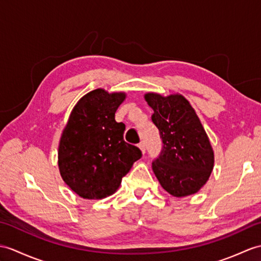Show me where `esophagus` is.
Returning a JSON list of instances; mask_svg holds the SVG:
<instances>
[{"instance_id": "34e87169", "label": "esophagus", "mask_w": 261, "mask_h": 261, "mask_svg": "<svg viewBox=\"0 0 261 261\" xmlns=\"http://www.w3.org/2000/svg\"><path fill=\"white\" fill-rule=\"evenodd\" d=\"M139 148H140L141 152L144 154L145 153V144H144V142H141L140 144H139Z\"/></svg>"}]
</instances>
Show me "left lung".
Here are the masks:
<instances>
[{
	"label": "left lung",
	"instance_id": "8db88e82",
	"mask_svg": "<svg viewBox=\"0 0 261 261\" xmlns=\"http://www.w3.org/2000/svg\"><path fill=\"white\" fill-rule=\"evenodd\" d=\"M163 147L152 162L161 187L174 197L198 192L214 169L215 154L195 109L184 95L144 94Z\"/></svg>",
	"mask_w": 261,
	"mask_h": 261
}]
</instances>
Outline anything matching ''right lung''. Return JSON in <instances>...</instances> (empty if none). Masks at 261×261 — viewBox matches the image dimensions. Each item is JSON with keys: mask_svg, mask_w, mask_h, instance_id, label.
<instances>
[{"mask_svg": "<svg viewBox=\"0 0 261 261\" xmlns=\"http://www.w3.org/2000/svg\"><path fill=\"white\" fill-rule=\"evenodd\" d=\"M124 92L96 89L77 101L59 143V170L72 191L84 199H102L118 190L133 163L141 158L123 140L125 125L114 114Z\"/></svg>", "mask_w": 261, "mask_h": 261, "instance_id": "1", "label": "right lung"}]
</instances>
